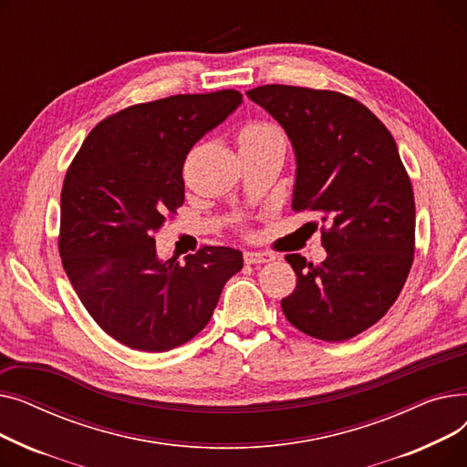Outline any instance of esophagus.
I'll return each instance as SVG.
<instances>
[{
    "label": "esophagus",
    "instance_id": "1",
    "mask_svg": "<svg viewBox=\"0 0 467 467\" xmlns=\"http://www.w3.org/2000/svg\"><path fill=\"white\" fill-rule=\"evenodd\" d=\"M275 261L273 254L266 252H246L244 254V263L246 265H261V263H271Z\"/></svg>",
    "mask_w": 467,
    "mask_h": 467
}]
</instances>
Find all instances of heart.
Listing matches in <instances>:
<instances>
[{"label": "heart", "mask_w": 467, "mask_h": 467, "mask_svg": "<svg viewBox=\"0 0 467 467\" xmlns=\"http://www.w3.org/2000/svg\"><path fill=\"white\" fill-rule=\"evenodd\" d=\"M240 150H252V147H263V145H280L285 147V136L284 132L266 120H252L246 122L238 132Z\"/></svg>", "instance_id": "1"}]
</instances>
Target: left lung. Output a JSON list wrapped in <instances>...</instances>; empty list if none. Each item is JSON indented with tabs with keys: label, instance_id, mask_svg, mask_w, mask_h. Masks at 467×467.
<instances>
[{
	"label": "left lung",
	"instance_id": "1",
	"mask_svg": "<svg viewBox=\"0 0 467 467\" xmlns=\"http://www.w3.org/2000/svg\"><path fill=\"white\" fill-rule=\"evenodd\" d=\"M246 94L291 140V208L324 223L326 261L285 255L297 285L282 310L314 338H352L396 303L414 259V194L396 140L373 111L335 90L263 85Z\"/></svg>",
	"mask_w": 467,
	"mask_h": 467
}]
</instances>
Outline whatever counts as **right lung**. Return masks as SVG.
<instances>
[{"mask_svg":"<svg viewBox=\"0 0 467 467\" xmlns=\"http://www.w3.org/2000/svg\"><path fill=\"white\" fill-rule=\"evenodd\" d=\"M242 104L227 88L120 109L92 129L60 194L58 250L87 312L134 350L166 352L201 333L242 252L204 246L157 257L155 234L185 201L191 147Z\"/></svg>","mask_w":467,"mask_h":467,"instance_id":"right-lung-1","label":"right lung"}]
</instances>
